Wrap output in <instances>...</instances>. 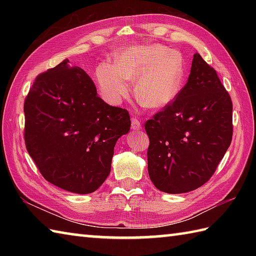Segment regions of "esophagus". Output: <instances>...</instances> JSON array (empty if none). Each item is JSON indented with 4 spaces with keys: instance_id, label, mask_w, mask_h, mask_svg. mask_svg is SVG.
Instances as JSON below:
<instances>
[{
    "instance_id": "obj_1",
    "label": "esophagus",
    "mask_w": 256,
    "mask_h": 256,
    "mask_svg": "<svg viewBox=\"0 0 256 256\" xmlns=\"http://www.w3.org/2000/svg\"><path fill=\"white\" fill-rule=\"evenodd\" d=\"M132 128L134 131H138V130L142 128V125H140V121L138 118H132Z\"/></svg>"
}]
</instances>
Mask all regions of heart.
<instances>
[{
    "label": "heart",
    "mask_w": 256,
    "mask_h": 256,
    "mask_svg": "<svg viewBox=\"0 0 256 256\" xmlns=\"http://www.w3.org/2000/svg\"><path fill=\"white\" fill-rule=\"evenodd\" d=\"M96 80L106 99L118 103L131 92L136 81L135 96L140 104L160 108L175 99L182 89L184 62L180 54L158 44L132 45L122 48L116 62L96 68Z\"/></svg>",
    "instance_id": "obj_1"
}]
</instances>
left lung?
<instances>
[{
	"label": "left lung",
	"instance_id": "left-lung-1",
	"mask_svg": "<svg viewBox=\"0 0 256 256\" xmlns=\"http://www.w3.org/2000/svg\"><path fill=\"white\" fill-rule=\"evenodd\" d=\"M144 126L154 186L167 194L192 192L209 180L231 144V96L196 52L187 84Z\"/></svg>",
	"mask_w": 256,
	"mask_h": 256
}]
</instances>
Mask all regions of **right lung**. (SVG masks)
I'll return each mask as SVG.
<instances>
[{
  "label": "right lung",
  "instance_id": "1",
  "mask_svg": "<svg viewBox=\"0 0 256 256\" xmlns=\"http://www.w3.org/2000/svg\"><path fill=\"white\" fill-rule=\"evenodd\" d=\"M26 150L48 182L91 194L111 170L114 146L131 126L128 110L98 96L84 69L68 59L40 74L24 102Z\"/></svg>",
  "mask_w": 256,
  "mask_h": 256
}]
</instances>
